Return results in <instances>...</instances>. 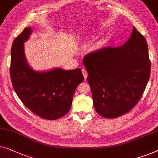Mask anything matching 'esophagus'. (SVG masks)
Masks as SVG:
<instances>
[{
	"instance_id": "34e87169",
	"label": "esophagus",
	"mask_w": 158,
	"mask_h": 158,
	"mask_svg": "<svg viewBox=\"0 0 158 158\" xmlns=\"http://www.w3.org/2000/svg\"><path fill=\"white\" fill-rule=\"evenodd\" d=\"M82 73H83V77L85 79L87 78V77H88V73H87L86 70L85 69H82Z\"/></svg>"
}]
</instances>
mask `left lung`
Segmentation results:
<instances>
[{
    "instance_id": "left-lung-1",
    "label": "left lung",
    "mask_w": 158,
    "mask_h": 158,
    "mask_svg": "<svg viewBox=\"0 0 158 158\" xmlns=\"http://www.w3.org/2000/svg\"><path fill=\"white\" fill-rule=\"evenodd\" d=\"M83 65L95 110L107 118H118L133 108L150 75L147 42L135 27L123 45L90 52Z\"/></svg>"
}]
</instances>
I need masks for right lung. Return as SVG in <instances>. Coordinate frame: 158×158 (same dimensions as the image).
<instances>
[{
  "label": "right lung",
  "instance_id": "obj_1",
  "mask_svg": "<svg viewBox=\"0 0 158 158\" xmlns=\"http://www.w3.org/2000/svg\"><path fill=\"white\" fill-rule=\"evenodd\" d=\"M31 33L32 28L27 27L13 43L10 68L13 87L30 110L46 120H56L69 112L83 75L80 68L69 70L56 68L43 72L32 69L24 52V43Z\"/></svg>",
  "mask_w": 158,
  "mask_h": 158
}]
</instances>
